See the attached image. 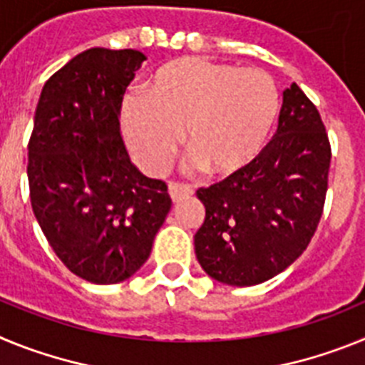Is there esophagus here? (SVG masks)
I'll use <instances>...</instances> for the list:
<instances>
[{
    "instance_id": "34e87169",
    "label": "esophagus",
    "mask_w": 365,
    "mask_h": 365,
    "mask_svg": "<svg viewBox=\"0 0 365 365\" xmlns=\"http://www.w3.org/2000/svg\"><path fill=\"white\" fill-rule=\"evenodd\" d=\"M168 192H170V197H172L173 201H179V199L192 195L193 190H192V186H188V185H180V182H170V186H168Z\"/></svg>"
}]
</instances>
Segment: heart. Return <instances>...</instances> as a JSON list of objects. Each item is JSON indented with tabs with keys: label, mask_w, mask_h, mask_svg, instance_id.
Returning a JSON list of instances; mask_svg holds the SVG:
<instances>
[{
	"label": "heart",
	"mask_w": 365,
	"mask_h": 365,
	"mask_svg": "<svg viewBox=\"0 0 365 365\" xmlns=\"http://www.w3.org/2000/svg\"><path fill=\"white\" fill-rule=\"evenodd\" d=\"M146 100H125V140L151 173L164 172L185 131L193 166L212 175L240 172L265 148L278 117L279 93L259 69L185 58L148 80Z\"/></svg>",
	"instance_id": "b5f03b06"
}]
</instances>
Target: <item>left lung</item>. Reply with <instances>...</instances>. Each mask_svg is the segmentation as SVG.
<instances>
[{
	"instance_id": "1",
	"label": "left lung",
	"mask_w": 365,
	"mask_h": 365,
	"mask_svg": "<svg viewBox=\"0 0 365 365\" xmlns=\"http://www.w3.org/2000/svg\"><path fill=\"white\" fill-rule=\"evenodd\" d=\"M331 144L320 113L296 83L283 91L278 130L252 163L199 188L205 222L195 256L210 278L250 287L292 265L324 212Z\"/></svg>"
}]
</instances>
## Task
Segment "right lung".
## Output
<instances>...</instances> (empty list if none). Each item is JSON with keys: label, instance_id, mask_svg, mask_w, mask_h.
Segmentation results:
<instances>
[{"label": "right lung", "instance_id": "right-lung-1", "mask_svg": "<svg viewBox=\"0 0 365 365\" xmlns=\"http://www.w3.org/2000/svg\"><path fill=\"white\" fill-rule=\"evenodd\" d=\"M140 51L93 47L45 82L29 140L32 212L54 254L86 282L131 278L150 257L172 199L130 160L120 135Z\"/></svg>", "mask_w": 365, "mask_h": 365}]
</instances>
